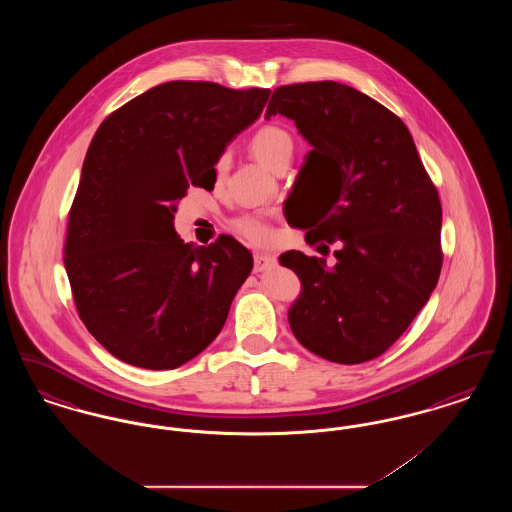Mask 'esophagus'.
<instances>
[{"mask_svg": "<svg viewBox=\"0 0 512 512\" xmlns=\"http://www.w3.org/2000/svg\"><path fill=\"white\" fill-rule=\"evenodd\" d=\"M253 261H255V272H263V270H268L270 267H274V257H270L267 253H255V257H253Z\"/></svg>", "mask_w": 512, "mask_h": 512, "instance_id": "34e87169", "label": "esophagus"}]
</instances>
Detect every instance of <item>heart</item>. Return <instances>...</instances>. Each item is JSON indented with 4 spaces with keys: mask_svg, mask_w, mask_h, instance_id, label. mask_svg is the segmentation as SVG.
<instances>
[{
    "mask_svg": "<svg viewBox=\"0 0 512 512\" xmlns=\"http://www.w3.org/2000/svg\"><path fill=\"white\" fill-rule=\"evenodd\" d=\"M249 151L270 171H276L280 165L290 163L293 155V140L288 130L276 124L261 126L249 140ZM228 169V155H220L215 161V174L222 176ZM232 230L247 244L270 245L274 242V230L265 217L255 213H245L232 220Z\"/></svg>",
    "mask_w": 512,
    "mask_h": 512,
    "instance_id": "heart-1",
    "label": "heart"
}]
</instances>
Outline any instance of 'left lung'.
Wrapping results in <instances>:
<instances>
[{"mask_svg": "<svg viewBox=\"0 0 512 512\" xmlns=\"http://www.w3.org/2000/svg\"><path fill=\"white\" fill-rule=\"evenodd\" d=\"M292 119L313 146L305 167L334 172L305 240L341 242L336 265L301 251L280 255L303 292L288 313L293 336L318 357L359 365L386 353L438 284L441 203L405 122L334 80L280 86L272 115Z\"/></svg>", "mask_w": 512, "mask_h": 512, "instance_id": "obj_1", "label": "left lung"}]
</instances>
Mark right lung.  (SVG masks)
Returning <instances> with one entry per match:
<instances>
[{"label": "right lung", "instance_id": "add662e5", "mask_svg": "<svg viewBox=\"0 0 512 512\" xmlns=\"http://www.w3.org/2000/svg\"><path fill=\"white\" fill-rule=\"evenodd\" d=\"M270 90L172 80L99 124L69 211L65 268L78 317L128 365L169 370L219 336L253 257L232 236L184 244L178 201L213 190L215 161Z\"/></svg>", "mask_w": 512, "mask_h": 512}]
</instances>
